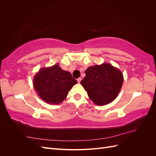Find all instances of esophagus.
<instances>
[{
	"instance_id": "34e87169",
	"label": "esophagus",
	"mask_w": 156,
	"mask_h": 156,
	"mask_svg": "<svg viewBox=\"0 0 156 156\" xmlns=\"http://www.w3.org/2000/svg\"><path fill=\"white\" fill-rule=\"evenodd\" d=\"M81 78H78L77 79V82L79 83H80V82H81Z\"/></svg>"
}]
</instances>
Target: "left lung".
Instances as JSON below:
<instances>
[{"label":"left lung","mask_w":156,"mask_h":156,"mask_svg":"<svg viewBox=\"0 0 156 156\" xmlns=\"http://www.w3.org/2000/svg\"><path fill=\"white\" fill-rule=\"evenodd\" d=\"M85 74L81 84L90 99L98 105H104L114 100L124 81L120 71L107 63L89 67Z\"/></svg>","instance_id":"obj_1"}]
</instances>
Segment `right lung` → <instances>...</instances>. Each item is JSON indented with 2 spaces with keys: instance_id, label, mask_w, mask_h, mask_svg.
Instances as JSON below:
<instances>
[{
  "instance_id": "add662e5",
  "label": "right lung",
  "mask_w": 156,
  "mask_h": 156,
  "mask_svg": "<svg viewBox=\"0 0 156 156\" xmlns=\"http://www.w3.org/2000/svg\"><path fill=\"white\" fill-rule=\"evenodd\" d=\"M77 81L69 72L58 64L42 68L34 78L33 84L38 96L48 103L58 104L64 101L69 90Z\"/></svg>"
}]
</instances>
